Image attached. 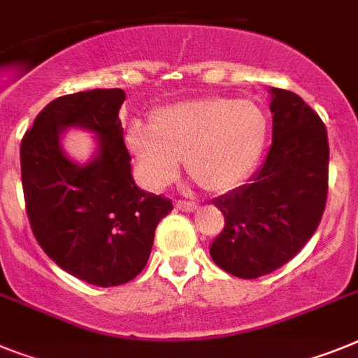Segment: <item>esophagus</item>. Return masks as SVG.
<instances>
[{"label":"esophagus","instance_id":"34e87169","mask_svg":"<svg viewBox=\"0 0 358 358\" xmlns=\"http://www.w3.org/2000/svg\"><path fill=\"white\" fill-rule=\"evenodd\" d=\"M176 209H180V211H196L198 209V203L196 202H191V200H176Z\"/></svg>","mask_w":358,"mask_h":358}]
</instances>
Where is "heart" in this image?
Masks as SVG:
<instances>
[{
	"mask_svg": "<svg viewBox=\"0 0 358 358\" xmlns=\"http://www.w3.org/2000/svg\"><path fill=\"white\" fill-rule=\"evenodd\" d=\"M267 122L255 101L200 98L164 107L151 129L133 125L127 142L151 187L171 184L185 169L211 193L238 187L262 155Z\"/></svg>",
	"mask_w": 358,
	"mask_h": 358,
	"instance_id": "heart-1",
	"label": "heart"
}]
</instances>
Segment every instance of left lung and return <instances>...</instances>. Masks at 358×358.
<instances>
[{
    "label": "left lung",
    "instance_id": "1",
    "mask_svg": "<svg viewBox=\"0 0 358 358\" xmlns=\"http://www.w3.org/2000/svg\"><path fill=\"white\" fill-rule=\"evenodd\" d=\"M273 142L251 182L215 203L224 229L211 244L218 267L258 278L287 264L308 244L327 200L326 125L299 94L271 89Z\"/></svg>",
    "mask_w": 358,
    "mask_h": 358
}]
</instances>
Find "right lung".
Returning <instances> with one entry per match:
<instances>
[{
  "mask_svg": "<svg viewBox=\"0 0 358 358\" xmlns=\"http://www.w3.org/2000/svg\"><path fill=\"white\" fill-rule=\"evenodd\" d=\"M122 89L67 94L50 101L21 140V185L31 229L62 269L100 287L127 284L145 267L156 225L173 209L134 184L118 113ZM80 124L101 134V152L76 166L59 133Z\"/></svg>",
  "mask_w": 358,
  "mask_h": 358,
  "instance_id": "obj_1",
  "label": "right lung"
}]
</instances>
